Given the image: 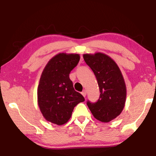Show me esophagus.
I'll return each instance as SVG.
<instances>
[{
  "instance_id": "esophagus-1",
  "label": "esophagus",
  "mask_w": 156,
  "mask_h": 156,
  "mask_svg": "<svg viewBox=\"0 0 156 156\" xmlns=\"http://www.w3.org/2000/svg\"><path fill=\"white\" fill-rule=\"evenodd\" d=\"M81 94L83 95L84 97H86V90H83V92L81 93Z\"/></svg>"
}]
</instances>
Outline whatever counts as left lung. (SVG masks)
I'll use <instances>...</instances> for the list:
<instances>
[{
	"label": "left lung",
	"instance_id": "1",
	"mask_svg": "<svg viewBox=\"0 0 156 156\" xmlns=\"http://www.w3.org/2000/svg\"><path fill=\"white\" fill-rule=\"evenodd\" d=\"M83 59L94 73L100 90L97 102H87L95 118L103 123L121 113L126 100L125 80L119 67L111 57L102 53L83 54Z\"/></svg>",
	"mask_w": 156,
	"mask_h": 156
}]
</instances>
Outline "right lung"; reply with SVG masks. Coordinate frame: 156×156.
<instances>
[{
	"label": "right lung",
	"instance_id": "right-lung-1",
	"mask_svg": "<svg viewBox=\"0 0 156 156\" xmlns=\"http://www.w3.org/2000/svg\"><path fill=\"white\" fill-rule=\"evenodd\" d=\"M79 61V54L61 53L52 58L43 70L37 92L38 104L45 119L52 123H67L74 107L85 101L74 90L69 78Z\"/></svg>",
	"mask_w": 156,
	"mask_h": 156
}]
</instances>
